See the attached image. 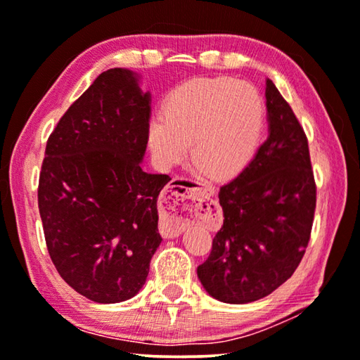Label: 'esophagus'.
I'll return each mask as SVG.
<instances>
[{
	"mask_svg": "<svg viewBox=\"0 0 360 360\" xmlns=\"http://www.w3.org/2000/svg\"><path fill=\"white\" fill-rule=\"evenodd\" d=\"M202 189L186 179L168 186L160 212V231L165 238H176L184 231L189 219L202 214Z\"/></svg>",
	"mask_w": 360,
	"mask_h": 360,
	"instance_id": "esophagus-1",
	"label": "esophagus"
}]
</instances>
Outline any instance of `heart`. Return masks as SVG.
<instances>
[{
	"label": "heart",
	"instance_id": "1",
	"mask_svg": "<svg viewBox=\"0 0 360 360\" xmlns=\"http://www.w3.org/2000/svg\"><path fill=\"white\" fill-rule=\"evenodd\" d=\"M265 101L254 85L229 77L192 79L166 96L163 116L148 124V147L160 169L192 162L214 181L238 176L260 147Z\"/></svg>",
	"mask_w": 360,
	"mask_h": 360
}]
</instances>
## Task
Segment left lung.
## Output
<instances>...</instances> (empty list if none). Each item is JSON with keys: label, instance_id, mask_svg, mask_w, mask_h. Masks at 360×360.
<instances>
[{"label": "left lung", "instance_id": "left-lung-1", "mask_svg": "<svg viewBox=\"0 0 360 360\" xmlns=\"http://www.w3.org/2000/svg\"><path fill=\"white\" fill-rule=\"evenodd\" d=\"M268 137L238 178L219 189L223 226L197 268L212 297L249 304L292 276L312 231L317 189L309 143L291 106L266 79Z\"/></svg>", "mask_w": 360, "mask_h": 360}]
</instances>
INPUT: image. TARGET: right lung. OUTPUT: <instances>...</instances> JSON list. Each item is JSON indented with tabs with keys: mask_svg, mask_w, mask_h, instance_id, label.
Here are the masks:
<instances>
[{
	"mask_svg": "<svg viewBox=\"0 0 360 360\" xmlns=\"http://www.w3.org/2000/svg\"><path fill=\"white\" fill-rule=\"evenodd\" d=\"M108 69L69 106L46 142L39 210L46 248L72 289L98 304L136 296L162 244L157 200L169 176L142 169L150 92Z\"/></svg>",
	"mask_w": 360,
	"mask_h": 360,
	"instance_id": "obj_1",
	"label": "right lung"
}]
</instances>
